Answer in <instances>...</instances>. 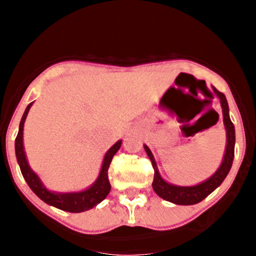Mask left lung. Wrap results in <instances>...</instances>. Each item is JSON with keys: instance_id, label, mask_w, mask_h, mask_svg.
Segmentation results:
<instances>
[{"instance_id": "obj_1", "label": "left lung", "mask_w": 256, "mask_h": 256, "mask_svg": "<svg viewBox=\"0 0 256 256\" xmlns=\"http://www.w3.org/2000/svg\"><path fill=\"white\" fill-rule=\"evenodd\" d=\"M212 90H214L216 94L218 96L219 100H220L222 112H223V122H224L226 132H227V146H226V154L220 166H219L218 170L212 174L209 180H204L202 183H198V184H196V186H188V187L176 186V184L168 183L166 180H164L162 178L159 170H158V165H156L155 159H154L152 152H151L150 148L144 144V151H146L148 156L150 158L151 162H152L154 191H155L160 198L169 201V202H173V204L194 205L204 200V198H206V196H209L210 194L216 188V187L220 186L222 182H223L224 178L227 177V174L230 173L232 162H234V141H236V136H234V123L230 122V108H228L227 98H226L224 94H222V92H219L216 88L212 87Z\"/></svg>"}]
</instances>
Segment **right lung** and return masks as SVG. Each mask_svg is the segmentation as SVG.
Masks as SVG:
<instances>
[{
  "mask_svg": "<svg viewBox=\"0 0 256 256\" xmlns=\"http://www.w3.org/2000/svg\"><path fill=\"white\" fill-rule=\"evenodd\" d=\"M33 105V102L29 104L26 106V112L22 114V120H20L19 132H18L16 140H15V154H16L18 164L20 166L22 177L26 180L28 186L30 190L34 192L36 195L44 201L46 204L52 205V206L58 208V209L65 210L69 212H82L86 210L92 209L96 206L97 204H100L101 201L108 195V192L112 190L110 182H108V170L110 166V162L112 160V156L116 154V151L120 148L122 141H118L114 146L108 148V152L105 154L102 166H101L100 174L97 177L96 182L92 184L91 187H88L87 190L80 192H66V194H60V192H52L48 191L46 187L44 186V183L40 182V177L34 172L32 170L30 166L26 160V151H24V146H22V130H24V122L26 119V115L29 112V108Z\"/></svg>",
  "mask_w": 256,
  "mask_h": 256,
  "instance_id": "add662e5",
  "label": "right lung"
}]
</instances>
